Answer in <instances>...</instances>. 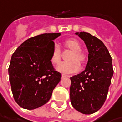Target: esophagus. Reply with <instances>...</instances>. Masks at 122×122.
Instances as JSON below:
<instances>
[{
	"label": "esophagus",
	"mask_w": 122,
	"mask_h": 122,
	"mask_svg": "<svg viewBox=\"0 0 122 122\" xmlns=\"http://www.w3.org/2000/svg\"><path fill=\"white\" fill-rule=\"evenodd\" d=\"M67 77H69V76L68 75H66V74H62V76H61V78H67Z\"/></svg>",
	"instance_id": "esophagus-1"
}]
</instances>
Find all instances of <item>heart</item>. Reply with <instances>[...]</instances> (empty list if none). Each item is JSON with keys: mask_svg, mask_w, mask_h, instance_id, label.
I'll use <instances>...</instances> for the list:
<instances>
[{"mask_svg": "<svg viewBox=\"0 0 122 122\" xmlns=\"http://www.w3.org/2000/svg\"><path fill=\"white\" fill-rule=\"evenodd\" d=\"M65 48L71 51L68 57L69 61L61 62L56 67V70L63 74H74L80 70V64L84 65L87 60V56L82 51L81 43L76 39H68L63 42ZM61 51L60 47L55 44L51 54V61L53 64H58L61 61Z\"/></svg>", "mask_w": 122, "mask_h": 122, "instance_id": "heart-1", "label": "heart"}]
</instances>
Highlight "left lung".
Segmentation results:
<instances>
[{
  "label": "left lung",
  "instance_id": "obj_1",
  "mask_svg": "<svg viewBox=\"0 0 122 122\" xmlns=\"http://www.w3.org/2000/svg\"><path fill=\"white\" fill-rule=\"evenodd\" d=\"M88 49L85 70L70 78L71 105L83 114L98 111L104 103L113 75L112 59L103 42L89 33H76Z\"/></svg>",
  "mask_w": 122,
  "mask_h": 122
}]
</instances>
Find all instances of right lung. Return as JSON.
<instances>
[{"label": "right lung", "instance_id": "obj_1", "mask_svg": "<svg viewBox=\"0 0 122 122\" xmlns=\"http://www.w3.org/2000/svg\"><path fill=\"white\" fill-rule=\"evenodd\" d=\"M61 33H44L23 42L11 56L8 71L15 101L25 109H37L51 99L61 81V73L51 61L55 43Z\"/></svg>", "mask_w": 122, "mask_h": 122}]
</instances>
